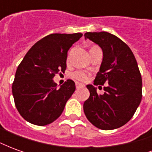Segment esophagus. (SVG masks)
Returning <instances> with one entry per match:
<instances>
[{
	"instance_id": "esophagus-1",
	"label": "esophagus",
	"mask_w": 152,
	"mask_h": 152,
	"mask_svg": "<svg viewBox=\"0 0 152 152\" xmlns=\"http://www.w3.org/2000/svg\"><path fill=\"white\" fill-rule=\"evenodd\" d=\"M76 89H80V88H84V87H85V85H83L81 83L76 82Z\"/></svg>"
}]
</instances>
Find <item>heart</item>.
<instances>
[{
  "mask_svg": "<svg viewBox=\"0 0 152 152\" xmlns=\"http://www.w3.org/2000/svg\"><path fill=\"white\" fill-rule=\"evenodd\" d=\"M72 76L75 79H76L77 80H80V81H86L87 80L89 79V75L87 73L84 72H80V71L74 72Z\"/></svg>",
  "mask_w": 152,
  "mask_h": 152,
  "instance_id": "obj_1",
  "label": "heart"
}]
</instances>
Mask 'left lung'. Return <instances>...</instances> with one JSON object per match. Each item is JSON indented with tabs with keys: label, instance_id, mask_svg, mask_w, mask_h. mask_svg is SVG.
<instances>
[{
	"label": "left lung",
	"instance_id": "1",
	"mask_svg": "<svg viewBox=\"0 0 152 152\" xmlns=\"http://www.w3.org/2000/svg\"><path fill=\"white\" fill-rule=\"evenodd\" d=\"M85 39L99 45L103 53L94 85H108L103 88V94H98L93 85L86 86L90 94L84 102V112L100 129L121 127L133 117L142 100V83L137 61L126 44L107 31L86 32Z\"/></svg>",
	"mask_w": 152,
	"mask_h": 152
}]
</instances>
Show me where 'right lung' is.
I'll return each instance as SVG.
<instances>
[{
    "instance_id": "obj_1",
    "label": "right lung",
    "mask_w": 152,
    "mask_h": 152,
    "mask_svg": "<svg viewBox=\"0 0 152 152\" xmlns=\"http://www.w3.org/2000/svg\"><path fill=\"white\" fill-rule=\"evenodd\" d=\"M82 33H53L37 41L18 65L12 93L16 108L31 124L46 125L57 120L76 89L67 80L58 88L53 78L66 68L67 51Z\"/></svg>"
}]
</instances>
